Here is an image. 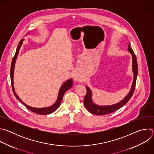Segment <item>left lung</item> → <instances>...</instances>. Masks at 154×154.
<instances>
[{
  "label": "left lung",
  "instance_id": "left-lung-1",
  "mask_svg": "<svg viewBox=\"0 0 154 154\" xmlns=\"http://www.w3.org/2000/svg\"><path fill=\"white\" fill-rule=\"evenodd\" d=\"M128 51L131 54V56H132V63H133L132 70L134 74L133 83H132V85H131V90L129 93L124 97L123 100H122L121 102L116 104L108 105V106H100V105H96L93 102L92 92L90 89V88L86 86V94L84 98V105L86 107V108L88 109V111H89V112H90L91 113L96 115H103L114 112L118 110V109L121 108L122 106H124L130 99L131 96H132L135 90L136 80H137V77L138 75V64H137L136 55L134 54V51L131 49L130 44L128 46Z\"/></svg>",
  "mask_w": 154,
  "mask_h": 154
}]
</instances>
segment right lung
<instances>
[{"label": "right lung", "mask_w": 154, "mask_h": 154, "mask_svg": "<svg viewBox=\"0 0 154 154\" xmlns=\"http://www.w3.org/2000/svg\"><path fill=\"white\" fill-rule=\"evenodd\" d=\"M24 39H21L20 41L19 42V45L17 48L15 55L12 60V62H11V69H10V77H11V86H12V90H13V92L14 93V96L16 97V99L17 100H19L20 102H22L27 109H29V110H30L31 112L39 114V115H49L51 114L52 113H53L54 112H55L56 109L58 108V107L59 106V105L61 103V102L63 99V96L64 94V93L66 92L67 90H68L69 88L72 87V79H69L68 80H67L66 82H65L62 86H61L59 93H58V96L57 98V101L55 102V103L52 105V106H49V107H46V108H34V107H32L30 106L27 105H26L25 103H24L23 101L20 100V99L19 97V96L16 94L15 91H14V88L13 86V74H14V64H15V62H16V58L17 57V55L19 54V51L20 49V48L22 45V44H23Z\"/></svg>", "instance_id": "1"}]
</instances>
